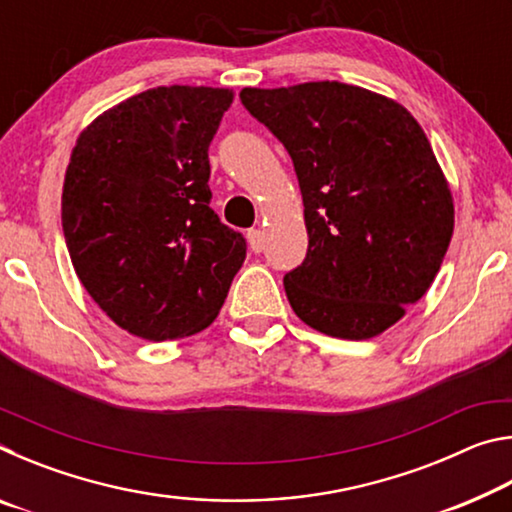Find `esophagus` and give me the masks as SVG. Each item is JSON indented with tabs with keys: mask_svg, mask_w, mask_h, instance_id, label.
Listing matches in <instances>:
<instances>
[{
	"mask_svg": "<svg viewBox=\"0 0 512 512\" xmlns=\"http://www.w3.org/2000/svg\"><path fill=\"white\" fill-rule=\"evenodd\" d=\"M248 244L253 253H262L264 250V232L262 230H248Z\"/></svg>",
	"mask_w": 512,
	"mask_h": 512,
	"instance_id": "esophagus-1",
	"label": "esophagus"
}]
</instances>
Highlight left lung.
Masks as SVG:
<instances>
[{"label": "left lung", "instance_id": "left-lung-1", "mask_svg": "<svg viewBox=\"0 0 512 512\" xmlns=\"http://www.w3.org/2000/svg\"><path fill=\"white\" fill-rule=\"evenodd\" d=\"M241 103L296 169L307 257L284 275L296 316L372 339L418 302L454 232V201L427 135L400 103L339 81L244 88Z\"/></svg>", "mask_w": 512, "mask_h": 512}]
</instances>
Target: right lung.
<instances>
[{"mask_svg":"<svg viewBox=\"0 0 512 512\" xmlns=\"http://www.w3.org/2000/svg\"><path fill=\"white\" fill-rule=\"evenodd\" d=\"M232 90L169 85L99 115L76 140L63 232L85 291L146 341L201 332L219 316L246 239L210 207L212 137Z\"/></svg>","mask_w":512,"mask_h":512,"instance_id":"1","label":"right lung"}]
</instances>
